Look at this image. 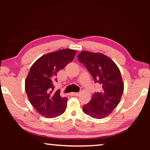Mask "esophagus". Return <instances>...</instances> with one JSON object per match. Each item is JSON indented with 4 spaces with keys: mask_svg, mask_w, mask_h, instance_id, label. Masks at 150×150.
Listing matches in <instances>:
<instances>
[{
    "mask_svg": "<svg viewBox=\"0 0 150 150\" xmlns=\"http://www.w3.org/2000/svg\"><path fill=\"white\" fill-rule=\"evenodd\" d=\"M79 93H71L70 94L71 96H79Z\"/></svg>",
    "mask_w": 150,
    "mask_h": 150,
    "instance_id": "esophagus-1",
    "label": "esophagus"
}]
</instances>
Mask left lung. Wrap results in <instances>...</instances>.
Returning a JSON list of instances; mask_svg holds the SVG:
<instances>
[{
    "label": "left lung",
    "instance_id": "obj_1",
    "mask_svg": "<svg viewBox=\"0 0 150 150\" xmlns=\"http://www.w3.org/2000/svg\"><path fill=\"white\" fill-rule=\"evenodd\" d=\"M78 60L101 87L100 92L94 93L90 102L83 106V110L92 118H105L117 106L123 94L120 70L110 58L100 53L83 51L78 55Z\"/></svg>",
    "mask_w": 150,
    "mask_h": 150
}]
</instances>
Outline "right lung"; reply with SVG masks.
Listing matches in <instances>:
<instances>
[{
  "mask_svg": "<svg viewBox=\"0 0 150 150\" xmlns=\"http://www.w3.org/2000/svg\"><path fill=\"white\" fill-rule=\"evenodd\" d=\"M76 51L64 49L49 53L40 57L30 68L25 81V90L30 103L38 112L47 118H55L64 112L67 97L60 91L52 93L57 73L72 62Z\"/></svg>",
  "mask_w": 150,
  "mask_h": 150,
  "instance_id": "obj_1",
  "label": "right lung"
}]
</instances>
